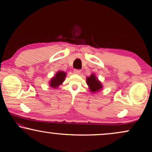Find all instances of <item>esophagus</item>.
<instances>
[{
  "instance_id": "1",
  "label": "esophagus",
  "mask_w": 152,
  "mask_h": 152,
  "mask_svg": "<svg viewBox=\"0 0 152 152\" xmlns=\"http://www.w3.org/2000/svg\"><path fill=\"white\" fill-rule=\"evenodd\" d=\"M74 73L76 75H79L81 73V70H79V69H75L74 70Z\"/></svg>"
}]
</instances>
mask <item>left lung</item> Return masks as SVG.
Segmentation results:
<instances>
[{
  "label": "left lung",
  "instance_id": "1",
  "mask_svg": "<svg viewBox=\"0 0 152 152\" xmlns=\"http://www.w3.org/2000/svg\"><path fill=\"white\" fill-rule=\"evenodd\" d=\"M87 84L89 87L90 91L92 93H97L103 89V85L98 78L93 73L89 77L86 78Z\"/></svg>",
  "mask_w": 152,
  "mask_h": 152
}]
</instances>
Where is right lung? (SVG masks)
Returning <instances> with one entry per match:
<instances>
[{"label": "right lung", "instance_id": "right-lung-1", "mask_svg": "<svg viewBox=\"0 0 152 152\" xmlns=\"http://www.w3.org/2000/svg\"><path fill=\"white\" fill-rule=\"evenodd\" d=\"M66 75V73L65 72L63 71H58L55 75L50 79V80L49 82V86L52 88L57 89L58 86H61L63 81H65Z\"/></svg>", "mask_w": 152, "mask_h": 152}]
</instances>
